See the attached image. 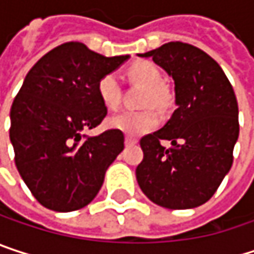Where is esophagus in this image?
Here are the masks:
<instances>
[{
    "label": "esophagus",
    "instance_id": "34e87169",
    "mask_svg": "<svg viewBox=\"0 0 254 254\" xmlns=\"http://www.w3.org/2000/svg\"><path fill=\"white\" fill-rule=\"evenodd\" d=\"M133 144H136V139H133L132 136H127L125 138V145H133Z\"/></svg>",
    "mask_w": 254,
    "mask_h": 254
}]
</instances>
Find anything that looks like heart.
I'll return each instance as SVG.
<instances>
[{
  "instance_id": "1",
  "label": "heart",
  "mask_w": 254,
  "mask_h": 254,
  "mask_svg": "<svg viewBox=\"0 0 254 254\" xmlns=\"http://www.w3.org/2000/svg\"><path fill=\"white\" fill-rule=\"evenodd\" d=\"M127 75L132 80L138 82L145 88L142 98L144 107H157L165 109L169 103V95L163 85V75L160 69L150 62H141L129 67ZM97 94L103 106L109 110H115L121 101V86L116 75H104L97 83ZM160 118L154 110H141V112H122L109 119V127L119 129L129 135H142L159 125Z\"/></svg>"
}]
</instances>
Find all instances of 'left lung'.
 Instances as JSON below:
<instances>
[{
  "instance_id": "1",
  "label": "left lung",
  "mask_w": 254,
  "mask_h": 254,
  "mask_svg": "<svg viewBox=\"0 0 254 254\" xmlns=\"http://www.w3.org/2000/svg\"><path fill=\"white\" fill-rule=\"evenodd\" d=\"M139 57H151L175 82V104L166 125L141 138L136 166L142 192L157 206L182 210L204 204L232 166L238 139V104L221 66L204 51L168 42ZM163 139L173 147H163Z\"/></svg>"
}]
</instances>
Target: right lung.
Returning <instances> with one entry per match:
<instances>
[{
    "mask_svg": "<svg viewBox=\"0 0 254 254\" xmlns=\"http://www.w3.org/2000/svg\"><path fill=\"white\" fill-rule=\"evenodd\" d=\"M129 56L106 57L80 42L56 47L26 75L10 112L17 171L47 209L73 212L98 194L109 166L124 150V132L89 136L107 115L97 83Z\"/></svg>",
    "mask_w": 254,
    "mask_h": 254,
    "instance_id": "add662e5",
    "label": "right lung"
}]
</instances>
